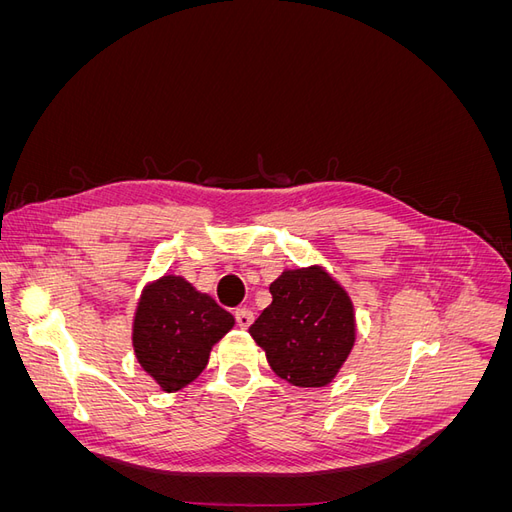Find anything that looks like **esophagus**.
Listing matches in <instances>:
<instances>
[{"label": "esophagus", "mask_w": 512, "mask_h": 512, "mask_svg": "<svg viewBox=\"0 0 512 512\" xmlns=\"http://www.w3.org/2000/svg\"><path fill=\"white\" fill-rule=\"evenodd\" d=\"M235 318H237V324L241 329H247V327H252V322H254V314L250 312V309H237L235 312Z\"/></svg>", "instance_id": "1"}]
</instances>
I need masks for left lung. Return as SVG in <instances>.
<instances>
[{
    "label": "left lung",
    "instance_id": "8db88e82",
    "mask_svg": "<svg viewBox=\"0 0 512 512\" xmlns=\"http://www.w3.org/2000/svg\"><path fill=\"white\" fill-rule=\"evenodd\" d=\"M271 305L250 327L277 376L294 386H327L354 346L348 292L322 267L284 271L269 286Z\"/></svg>",
    "mask_w": 512,
    "mask_h": 512
}]
</instances>
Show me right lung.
I'll list each match as a JSON object with an SVG mask.
<instances>
[{
	"mask_svg": "<svg viewBox=\"0 0 512 512\" xmlns=\"http://www.w3.org/2000/svg\"><path fill=\"white\" fill-rule=\"evenodd\" d=\"M235 327L226 309L179 275L149 284L136 307V359L162 391L175 393L200 376L211 348Z\"/></svg>",
	"mask_w": 512,
	"mask_h": 512,
	"instance_id": "add662e5",
	"label": "right lung"
}]
</instances>
